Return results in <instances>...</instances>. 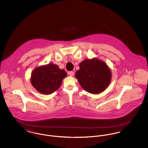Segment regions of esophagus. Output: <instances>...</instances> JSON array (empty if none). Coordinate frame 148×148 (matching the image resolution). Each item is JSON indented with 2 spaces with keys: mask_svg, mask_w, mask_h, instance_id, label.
<instances>
[{
  "mask_svg": "<svg viewBox=\"0 0 148 148\" xmlns=\"http://www.w3.org/2000/svg\"><path fill=\"white\" fill-rule=\"evenodd\" d=\"M68 74H69V75H71V76H73V75H74V72L73 71H71L68 72Z\"/></svg>",
  "mask_w": 148,
  "mask_h": 148,
  "instance_id": "esophagus-1",
  "label": "esophagus"
}]
</instances>
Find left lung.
Segmentation results:
<instances>
[{
	"mask_svg": "<svg viewBox=\"0 0 148 148\" xmlns=\"http://www.w3.org/2000/svg\"><path fill=\"white\" fill-rule=\"evenodd\" d=\"M75 76L85 91L95 94L103 92L110 84L112 74L106 63L97 59H85L79 64Z\"/></svg>",
	"mask_w": 148,
	"mask_h": 148,
	"instance_id": "1",
	"label": "left lung"
}]
</instances>
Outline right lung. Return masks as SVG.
<instances>
[{
    "label": "right lung",
    "instance_id": "obj_1",
    "mask_svg": "<svg viewBox=\"0 0 148 148\" xmlns=\"http://www.w3.org/2000/svg\"><path fill=\"white\" fill-rule=\"evenodd\" d=\"M67 75L63 69L50 63L35 68L32 73L31 83L36 90L43 94H50L59 88Z\"/></svg>",
    "mask_w": 148,
    "mask_h": 148
}]
</instances>
